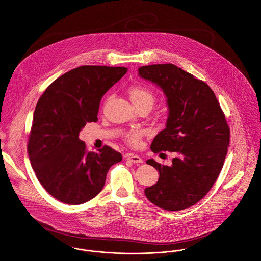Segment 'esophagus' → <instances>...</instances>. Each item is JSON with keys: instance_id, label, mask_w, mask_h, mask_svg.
I'll return each mask as SVG.
<instances>
[{"instance_id": "1", "label": "esophagus", "mask_w": 261, "mask_h": 261, "mask_svg": "<svg viewBox=\"0 0 261 261\" xmlns=\"http://www.w3.org/2000/svg\"><path fill=\"white\" fill-rule=\"evenodd\" d=\"M127 160L130 161V162H132V163H134V164H140V163H143V160H142L141 157L137 156V155H133V154H129V155L127 156Z\"/></svg>"}]
</instances>
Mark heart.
Wrapping results in <instances>:
<instances>
[{"label": "heart", "mask_w": 261, "mask_h": 261, "mask_svg": "<svg viewBox=\"0 0 261 261\" xmlns=\"http://www.w3.org/2000/svg\"><path fill=\"white\" fill-rule=\"evenodd\" d=\"M128 93L133 105H139V104L146 103L151 107L155 101L154 93L150 89L140 85L131 87ZM141 137H142L141 130H132L126 135V139L132 146H138L140 144Z\"/></svg>", "instance_id": "obj_1"}]
</instances>
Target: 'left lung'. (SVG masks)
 <instances>
[{
  "label": "left lung",
  "instance_id": "8db88e82",
  "mask_svg": "<svg viewBox=\"0 0 261 261\" xmlns=\"http://www.w3.org/2000/svg\"><path fill=\"white\" fill-rule=\"evenodd\" d=\"M138 74L160 87L169 108L166 128L151 150L177 154L170 166L146 162L160 176L145 195L163 210H185L201 201L218 179L229 145L228 125L211 87L177 65H146Z\"/></svg>",
  "mask_w": 261,
  "mask_h": 261
}]
</instances>
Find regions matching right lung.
<instances>
[{"mask_svg":"<svg viewBox=\"0 0 261 261\" xmlns=\"http://www.w3.org/2000/svg\"><path fill=\"white\" fill-rule=\"evenodd\" d=\"M126 72V67L82 65L57 79L37 103L29 157L41 186L61 202L93 199L110 167L122 160L109 146L88 152L79 134L87 122L98 120L102 96Z\"/></svg>","mask_w":261,"mask_h":261,"instance_id":"obj_1","label":"right lung"}]
</instances>
